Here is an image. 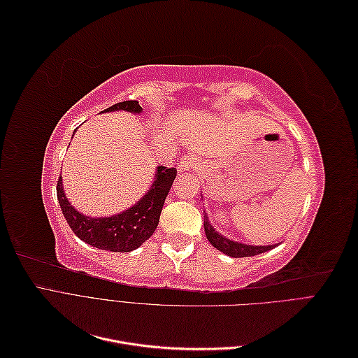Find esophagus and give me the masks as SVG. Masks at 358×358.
<instances>
[{
  "mask_svg": "<svg viewBox=\"0 0 358 358\" xmlns=\"http://www.w3.org/2000/svg\"><path fill=\"white\" fill-rule=\"evenodd\" d=\"M200 164V161L196 155H185L179 162H178V170L180 173H187V171H192L196 170Z\"/></svg>",
  "mask_w": 358,
  "mask_h": 358,
  "instance_id": "obj_1",
  "label": "esophagus"
}]
</instances>
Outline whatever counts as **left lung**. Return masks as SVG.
Returning a JSON list of instances; mask_svg holds the SVG:
<instances>
[{
    "instance_id": "1",
    "label": "left lung",
    "mask_w": 358,
    "mask_h": 358,
    "mask_svg": "<svg viewBox=\"0 0 358 358\" xmlns=\"http://www.w3.org/2000/svg\"><path fill=\"white\" fill-rule=\"evenodd\" d=\"M204 233L208 241L218 249V251L230 255L233 258H243V257H252V255H258L263 254L266 251H270L273 249L275 245L270 246H251V245H245V243H239V242H233L227 237L221 236L220 233H216L213 227L209 224L208 216L204 213Z\"/></svg>"
}]
</instances>
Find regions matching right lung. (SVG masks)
Here are the masks:
<instances>
[{
	"label": "right lung",
	"instance_id": "add662e5",
	"mask_svg": "<svg viewBox=\"0 0 358 358\" xmlns=\"http://www.w3.org/2000/svg\"><path fill=\"white\" fill-rule=\"evenodd\" d=\"M113 110L140 113L142 107H140L138 101L128 100L107 107L104 112ZM176 173L175 167L169 169L159 166L157 169L155 180L146 196L136 203L133 208L115 216H109V218H90V216H85L76 210L64 194L61 176L57 185V196L70 229L79 239L94 248L106 249V251L129 252L134 251L154 234L159 222L162 206H164Z\"/></svg>",
	"mask_w": 358,
	"mask_h": 358
}]
</instances>
